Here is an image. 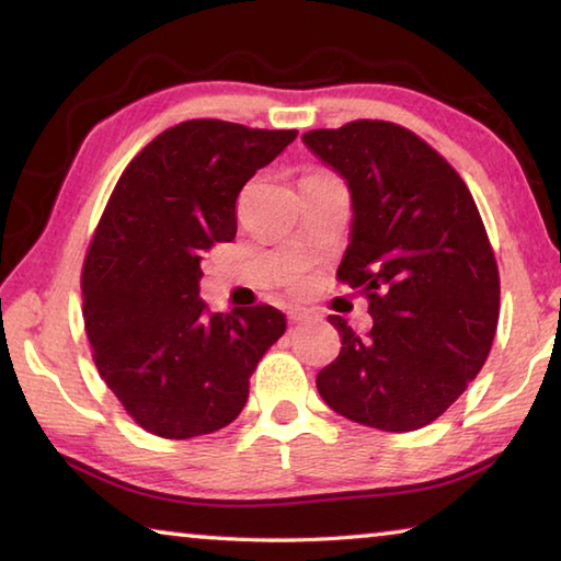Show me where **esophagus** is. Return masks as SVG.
Listing matches in <instances>:
<instances>
[{"label":"esophagus","instance_id":"obj_1","mask_svg":"<svg viewBox=\"0 0 561 561\" xmlns=\"http://www.w3.org/2000/svg\"><path fill=\"white\" fill-rule=\"evenodd\" d=\"M287 317H289L291 324H301V321H309V311H304V309H289Z\"/></svg>","mask_w":561,"mask_h":561}]
</instances>
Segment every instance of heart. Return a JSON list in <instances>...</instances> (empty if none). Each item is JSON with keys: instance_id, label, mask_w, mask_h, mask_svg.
<instances>
[{"instance_id": "1", "label": "heart", "mask_w": 561, "mask_h": 561, "mask_svg": "<svg viewBox=\"0 0 561 561\" xmlns=\"http://www.w3.org/2000/svg\"><path fill=\"white\" fill-rule=\"evenodd\" d=\"M287 284H291V287H297V284L301 282V274L299 272H291V274H287V279H284Z\"/></svg>"}]
</instances>
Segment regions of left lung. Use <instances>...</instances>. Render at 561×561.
<instances>
[{"label": "left lung", "mask_w": 561, "mask_h": 561, "mask_svg": "<svg viewBox=\"0 0 561 561\" xmlns=\"http://www.w3.org/2000/svg\"><path fill=\"white\" fill-rule=\"evenodd\" d=\"M346 180L354 201L339 282L368 299L374 329L341 317V351L317 376L329 408L378 431L433 423L492 348L500 272L468 185L438 150L388 121L301 136Z\"/></svg>", "instance_id": "1"}]
</instances>
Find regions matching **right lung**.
<instances>
[{
  "instance_id": "1",
  "label": "right lung",
  "mask_w": 561,
  "mask_h": 561,
  "mask_svg": "<svg viewBox=\"0 0 561 561\" xmlns=\"http://www.w3.org/2000/svg\"><path fill=\"white\" fill-rule=\"evenodd\" d=\"M297 130L195 118L123 170L81 272L93 364L140 428L187 440L230 425L287 321L270 304L213 314L201 264L237 234V195Z\"/></svg>"
}]
</instances>
